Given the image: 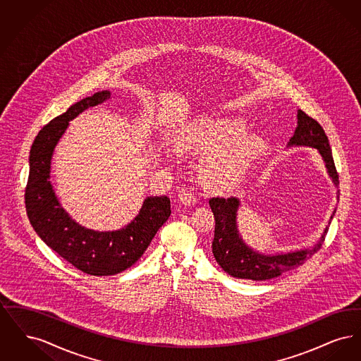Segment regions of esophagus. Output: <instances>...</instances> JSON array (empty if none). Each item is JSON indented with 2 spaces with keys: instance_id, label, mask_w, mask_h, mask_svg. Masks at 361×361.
I'll return each mask as SVG.
<instances>
[{
  "instance_id": "1",
  "label": "esophagus",
  "mask_w": 361,
  "mask_h": 361,
  "mask_svg": "<svg viewBox=\"0 0 361 361\" xmlns=\"http://www.w3.org/2000/svg\"><path fill=\"white\" fill-rule=\"evenodd\" d=\"M178 200L184 206H192V204L196 203V196H195V193L190 189L184 188L178 192Z\"/></svg>"
}]
</instances>
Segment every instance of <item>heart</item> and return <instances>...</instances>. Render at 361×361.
<instances>
[{
  "label": "heart",
  "mask_w": 361,
  "mask_h": 361,
  "mask_svg": "<svg viewBox=\"0 0 361 361\" xmlns=\"http://www.w3.org/2000/svg\"><path fill=\"white\" fill-rule=\"evenodd\" d=\"M245 128L243 121L230 118H204L190 124L181 146L206 157L202 178L207 187L216 190L237 187L262 154L264 139L243 133Z\"/></svg>",
  "instance_id": "1"
}]
</instances>
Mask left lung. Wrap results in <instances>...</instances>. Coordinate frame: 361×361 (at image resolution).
I'll return each instance as SVG.
<instances>
[{
	"mask_svg": "<svg viewBox=\"0 0 361 361\" xmlns=\"http://www.w3.org/2000/svg\"><path fill=\"white\" fill-rule=\"evenodd\" d=\"M296 146H306L315 149L318 154L321 155L327 174L331 178L334 187L338 188V174L334 166L326 134L318 121L310 118L309 115H306L300 109L298 111V126L287 147ZM338 195L340 190H337V200ZM240 206V199L237 197H212L209 200V207L215 216L212 253L216 262L221 265V268L226 274L237 279L256 281L274 279L305 264L307 258L321 249L326 237L327 228L336 214L334 209L324 234L311 247L292 250L287 253L265 255L255 250L242 240L237 226V212Z\"/></svg>",
	"mask_w": 361,
	"mask_h": 361,
	"instance_id": "left-lung-1",
	"label": "left lung"
}]
</instances>
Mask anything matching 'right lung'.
I'll return each instance as SVG.
<instances>
[{"label":"right lung","mask_w":361,"mask_h":361,"mask_svg":"<svg viewBox=\"0 0 361 361\" xmlns=\"http://www.w3.org/2000/svg\"><path fill=\"white\" fill-rule=\"evenodd\" d=\"M109 99V90L97 92L73 104L39 131L30 152L25 188L27 215L36 234L73 267L92 276L116 275L134 265L172 212L168 196H149L131 224L121 230L96 231L77 224L61 206L50 181L55 146L70 121Z\"/></svg>","instance_id":"right-lung-1"}]
</instances>
